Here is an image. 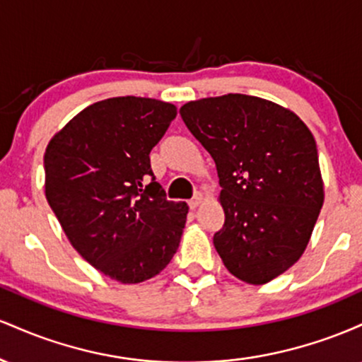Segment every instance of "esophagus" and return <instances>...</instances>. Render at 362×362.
Returning a JSON list of instances; mask_svg holds the SVG:
<instances>
[{"instance_id": "obj_1", "label": "esophagus", "mask_w": 362, "mask_h": 362, "mask_svg": "<svg viewBox=\"0 0 362 362\" xmlns=\"http://www.w3.org/2000/svg\"><path fill=\"white\" fill-rule=\"evenodd\" d=\"M201 201H202V194L201 192H195L194 197L189 201V206L192 207V209H195V207L201 204Z\"/></svg>"}]
</instances>
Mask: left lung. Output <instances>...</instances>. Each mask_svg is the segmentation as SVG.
<instances>
[{
    "label": "left lung",
    "instance_id": "1",
    "mask_svg": "<svg viewBox=\"0 0 362 362\" xmlns=\"http://www.w3.org/2000/svg\"><path fill=\"white\" fill-rule=\"evenodd\" d=\"M213 156L224 224L214 233L224 267L248 284L281 276L305 252L323 206L313 134L277 103L242 93L180 109Z\"/></svg>",
    "mask_w": 362,
    "mask_h": 362
}]
</instances>
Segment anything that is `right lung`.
I'll return each instance as SVG.
<instances>
[{"label":"right lung","mask_w":362,"mask_h":362,"mask_svg":"<svg viewBox=\"0 0 362 362\" xmlns=\"http://www.w3.org/2000/svg\"><path fill=\"white\" fill-rule=\"evenodd\" d=\"M175 117V105L155 98H107L69 120L45 149V197L66 236L122 284L155 277L180 243L189 207L168 201L149 161Z\"/></svg>","instance_id":"obj_1"}]
</instances>
